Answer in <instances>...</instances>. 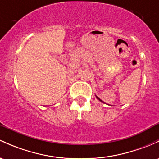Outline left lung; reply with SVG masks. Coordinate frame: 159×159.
<instances>
[{
    "label": "left lung",
    "instance_id": "8db88e82",
    "mask_svg": "<svg viewBox=\"0 0 159 159\" xmlns=\"http://www.w3.org/2000/svg\"><path fill=\"white\" fill-rule=\"evenodd\" d=\"M96 98H98V100H99V101H100L103 102V101H101V99H100V98H98V97H97V96H96Z\"/></svg>",
    "mask_w": 159,
    "mask_h": 159
}]
</instances>
